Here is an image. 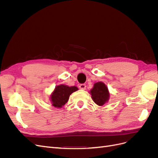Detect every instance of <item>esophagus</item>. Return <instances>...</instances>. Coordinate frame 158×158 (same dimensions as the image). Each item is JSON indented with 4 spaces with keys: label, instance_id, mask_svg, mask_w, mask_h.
<instances>
[{
    "label": "esophagus",
    "instance_id": "esophagus-1",
    "mask_svg": "<svg viewBox=\"0 0 158 158\" xmlns=\"http://www.w3.org/2000/svg\"><path fill=\"white\" fill-rule=\"evenodd\" d=\"M79 88L81 89H85V88H86V85H85V84H80L79 85Z\"/></svg>",
    "mask_w": 158,
    "mask_h": 158
}]
</instances>
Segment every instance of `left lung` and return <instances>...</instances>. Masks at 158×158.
<instances>
[{
  "mask_svg": "<svg viewBox=\"0 0 158 158\" xmlns=\"http://www.w3.org/2000/svg\"><path fill=\"white\" fill-rule=\"evenodd\" d=\"M93 101L99 106H103L109 99L110 94L107 85L102 82H98L94 84L93 88L90 90Z\"/></svg>",
  "mask_w": 158,
  "mask_h": 158,
  "instance_id": "8db88e82",
  "label": "left lung"
}]
</instances>
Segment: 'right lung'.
Masks as SVG:
<instances>
[{
    "label": "right lung",
    "instance_id": "1",
    "mask_svg": "<svg viewBox=\"0 0 158 158\" xmlns=\"http://www.w3.org/2000/svg\"><path fill=\"white\" fill-rule=\"evenodd\" d=\"M78 89L76 86H69L64 84L56 85L50 95L52 106L56 108H61L67 103L70 94Z\"/></svg>",
    "mask_w": 158,
    "mask_h": 158
}]
</instances>
